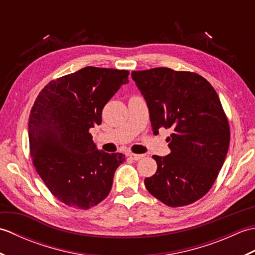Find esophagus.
<instances>
[{"instance_id": "1", "label": "esophagus", "mask_w": 255, "mask_h": 255, "mask_svg": "<svg viewBox=\"0 0 255 255\" xmlns=\"http://www.w3.org/2000/svg\"><path fill=\"white\" fill-rule=\"evenodd\" d=\"M129 156H130V158L132 159V160H134V161H138V160H140V159H142L143 158V154H136V153H130L129 154Z\"/></svg>"}]
</instances>
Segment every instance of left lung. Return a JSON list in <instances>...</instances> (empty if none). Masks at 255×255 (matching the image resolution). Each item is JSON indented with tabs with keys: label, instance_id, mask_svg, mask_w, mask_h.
I'll return each instance as SVG.
<instances>
[{
	"label": "left lung",
	"instance_id": "obj_1",
	"mask_svg": "<svg viewBox=\"0 0 255 255\" xmlns=\"http://www.w3.org/2000/svg\"><path fill=\"white\" fill-rule=\"evenodd\" d=\"M131 77L149 107L153 133L171 129V153L153 155L158 169L144 178L148 192L170 207L193 204L209 192L230 142L226 113L207 80L195 72L153 68Z\"/></svg>",
	"mask_w": 255,
	"mask_h": 255
}]
</instances>
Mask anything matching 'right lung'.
<instances>
[{
	"label": "right lung",
	"instance_id": "right-lung-1",
	"mask_svg": "<svg viewBox=\"0 0 255 255\" xmlns=\"http://www.w3.org/2000/svg\"><path fill=\"white\" fill-rule=\"evenodd\" d=\"M128 70L86 67L50 81L38 94L28 122L29 152L50 193L69 207L90 209L110 194L122 153L96 149L90 129Z\"/></svg>",
	"mask_w": 255,
	"mask_h": 255
}]
</instances>
